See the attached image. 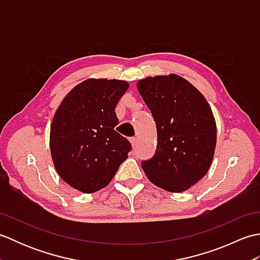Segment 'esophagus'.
Segmentation results:
<instances>
[{
  "mask_svg": "<svg viewBox=\"0 0 260 260\" xmlns=\"http://www.w3.org/2000/svg\"><path fill=\"white\" fill-rule=\"evenodd\" d=\"M129 141H131V143H132V146H133V148L136 147V143H137L136 137H132V139H131Z\"/></svg>",
  "mask_w": 260,
  "mask_h": 260,
  "instance_id": "esophagus-1",
  "label": "esophagus"
}]
</instances>
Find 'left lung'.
I'll use <instances>...</instances> for the list:
<instances>
[{"label":"left lung","mask_w":260,"mask_h":260,"mask_svg":"<svg viewBox=\"0 0 260 260\" xmlns=\"http://www.w3.org/2000/svg\"><path fill=\"white\" fill-rule=\"evenodd\" d=\"M137 89L150 108L157 131L154 155L142 161L153 184L182 192L200 181L212 163L217 127L206 98L178 75L148 77Z\"/></svg>","instance_id":"left-lung-1"}]
</instances>
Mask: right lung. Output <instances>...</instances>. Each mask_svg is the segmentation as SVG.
<instances>
[{"label":"right lung","mask_w":260,"mask_h":260,"mask_svg":"<svg viewBox=\"0 0 260 260\" xmlns=\"http://www.w3.org/2000/svg\"><path fill=\"white\" fill-rule=\"evenodd\" d=\"M128 89L123 80L87 79L71 89L51 124L50 150L58 174L74 189L106 186L132 145L115 131L116 105Z\"/></svg>","instance_id":"add662e5"}]
</instances>
